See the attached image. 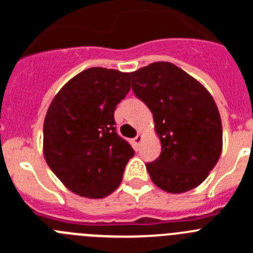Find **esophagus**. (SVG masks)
Instances as JSON below:
<instances>
[{
  "mask_svg": "<svg viewBox=\"0 0 253 253\" xmlns=\"http://www.w3.org/2000/svg\"><path fill=\"white\" fill-rule=\"evenodd\" d=\"M142 139H143V135H142V134H138L137 137H135V138H134V139H133L134 144H135V146H138V144H140V142H142Z\"/></svg>",
  "mask_w": 253,
  "mask_h": 253,
  "instance_id": "esophagus-1",
  "label": "esophagus"
}]
</instances>
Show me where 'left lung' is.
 Wrapping results in <instances>:
<instances>
[{
  "mask_svg": "<svg viewBox=\"0 0 253 253\" xmlns=\"http://www.w3.org/2000/svg\"><path fill=\"white\" fill-rule=\"evenodd\" d=\"M131 88L153 114L160 157L147 163L156 186L180 194L208 177L222 153V120L214 99L195 78L169 62L131 72Z\"/></svg>",
  "mask_w": 253,
  "mask_h": 253,
  "instance_id": "8db88e82",
  "label": "left lung"
}]
</instances>
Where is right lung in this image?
<instances>
[{
  "mask_svg": "<svg viewBox=\"0 0 253 253\" xmlns=\"http://www.w3.org/2000/svg\"><path fill=\"white\" fill-rule=\"evenodd\" d=\"M130 90V75L93 67L67 82L44 120V157L67 189L101 199L122 182L131 146L116 133L114 111Z\"/></svg>",
  "mask_w": 253,
  "mask_h": 253,
  "instance_id": "obj_1",
  "label": "right lung"
}]
</instances>
